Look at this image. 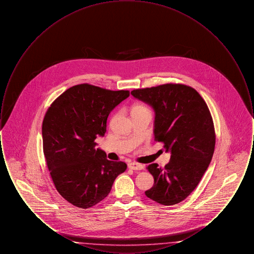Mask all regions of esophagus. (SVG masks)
<instances>
[{
	"mask_svg": "<svg viewBox=\"0 0 254 254\" xmlns=\"http://www.w3.org/2000/svg\"><path fill=\"white\" fill-rule=\"evenodd\" d=\"M128 169H132V170H142L144 169V166L141 165V164H138V163H129L128 165Z\"/></svg>",
	"mask_w": 254,
	"mask_h": 254,
	"instance_id": "34e87169",
	"label": "esophagus"
}]
</instances>
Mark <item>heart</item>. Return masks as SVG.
<instances>
[{
  "label": "heart",
  "instance_id": "obj_1",
  "mask_svg": "<svg viewBox=\"0 0 254 254\" xmlns=\"http://www.w3.org/2000/svg\"><path fill=\"white\" fill-rule=\"evenodd\" d=\"M144 109L143 107H141V106H135L134 108H133L132 110H138V109Z\"/></svg>",
  "mask_w": 254,
  "mask_h": 254
}]
</instances>
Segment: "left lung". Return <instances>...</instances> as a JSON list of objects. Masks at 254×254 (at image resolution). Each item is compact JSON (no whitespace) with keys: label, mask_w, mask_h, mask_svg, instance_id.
Returning a JSON list of instances; mask_svg holds the SVG:
<instances>
[{"label":"left lung","mask_w":254,"mask_h":254,"mask_svg":"<svg viewBox=\"0 0 254 254\" xmlns=\"http://www.w3.org/2000/svg\"><path fill=\"white\" fill-rule=\"evenodd\" d=\"M154 110V138L170 153L169 164L146 169L154 178L146 197L176 205L191 193L208 168L215 146L213 121L204 99L190 86L167 84L131 91Z\"/></svg>","instance_id":"1"}]
</instances>
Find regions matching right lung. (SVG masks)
<instances>
[{"label":"right lung","instance_id":"obj_1","mask_svg":"<svg viewBox=\"0 0 254 254\" xmlns=\"http://www.w3.org/2000/svg\"><path fill=\"white\" fill-rule=\"evenodd\" d=\"M129 96L95 85H74L58 97L43 121V148L58 192L70 204L88 208L109 195L124 162L109 161L97 137L107 132L109 113Z\"/></svg>","mask_w":254,"mask_h":254}]
</instances>
